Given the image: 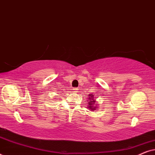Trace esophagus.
<instances>
[{"instance_id":"obj_1","label":"esophagus","mask_w":155,"mask_h":155,"mask_svg":"<svg viewBox=\"0 0 155 155\" xmlns=\"http://www.w3.org/2000/svg\"><path fill=\"white\" fill-rule=\"evenodd\" d=\"M77 90H78V88H74V89H73L74 92H77Z\"/></svg>"}]
</instances>
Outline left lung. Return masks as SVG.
Returning a JSON list of instances; mask_svg holds the SVG:
<instances>
[{
  "label": "left lung",
  "mask_w": 155,
  "mask_h": 155,
  "mask_svg": "<svg viewBox=\"0 0 155 155\" xmlns=\"http://www.w3.org/2000/svg\"><path fill=\"white\" fill-rule=\"evenodd\" d=\"M89 101H88V107L87 109H90L91 111H95V110L99 109H98V106L99 104H97V102L94 99V94H89Z\"/></svg>",
  "instance_id": "left-lung-1"
}]
</instances>
